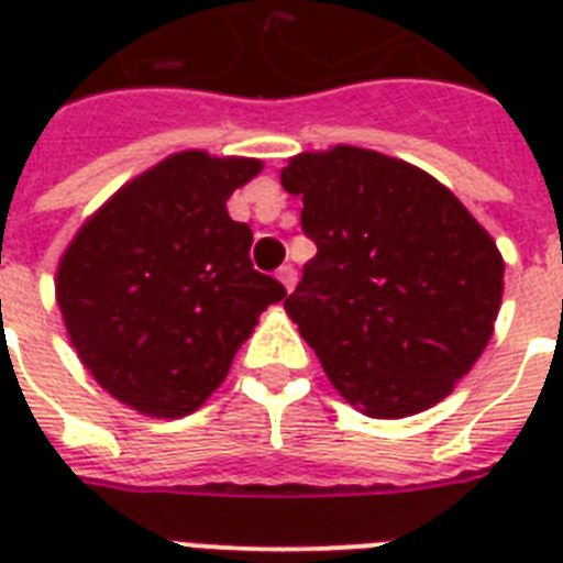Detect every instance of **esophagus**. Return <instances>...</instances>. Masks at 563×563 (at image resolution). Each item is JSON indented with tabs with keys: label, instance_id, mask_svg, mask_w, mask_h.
I'll use <instances>...</instances> for the list:
<instances>
[{
	"label": "esophagus",
	"instance_id": "1",
	"mask_svg": "<svg viewBox=\"0 0 563 563\" xmlns=\"http://www.w3.org/2000/svg\"><path fill=\"white\" fill-rule=\"evenodd\" d=\"M277 277H280V283L286 286V291L295 289V283H298V272H295V265H280Z\"/></svg>",
	"mask_w": 563,
	"mask_h": 563
}]
</instances>
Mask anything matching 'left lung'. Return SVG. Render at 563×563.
Listing matches in <instances>:
<instances>
[{
    "mask_svg": "<svg viewBox=\"0 0 563 563\" xmlns=\"http://www.w3.org/2000/svg\"><path fill=\"white\" fill-rule=\"evenodd\" d=\"M280 180L318 247L286 312L330 383L368 418L444 400L494 333V239L427 172L368 148L298 154Z\"/></svg>",
    "mask_w": 563,
    "mask_h": 563,
    "instance_id": "obj_1",
    "label": "left lung"
}]
</instances>
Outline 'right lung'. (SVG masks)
<instances>
[{
  "label": "right lung",
  "instance_id": "obj_1",
  "mask_svg": "<svg viewBox=\"0 0 563 563\" xmlns=\"http://www.w3.org/2000/svg\"><path fill=\"white\" fill-rule=\"evenodd\" d=\"M260 161L172 154L92 216L57 265V307L84 368L117 400L180 418L228 376L280 280L251 263L228 198Z\"/></svg>",
  "mask_w": 563,
  "mask_h": 563
}]
</instances>
